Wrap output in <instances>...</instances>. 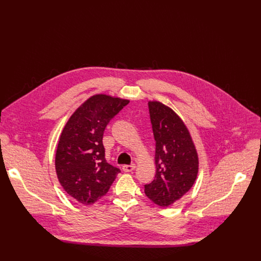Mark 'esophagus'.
<instances>
[{"mask_svg": "<svg viewBox=\"0 0 261 261\" xmlns=\"http://www.w3.org/2000/svg\"><path fill=\"white\" fill-rule=\"evenodd\" d=\"M135 169V164H130V165H124L123 166V170L125 172H131Z\"/></svg>", "mask_w": 261, "mask_h": 261, "instance_id": "obj_1", "label": "esophagus"}]
</instances>
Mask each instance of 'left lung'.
I'll return each mask as SVG.
<instances>
[{
	"label": "left lung",
	"mask_w": 261,
	"mask_h": 261,
	"mask_svg": "<svg viewBox=\"0 0 261 261\" xmlns=\"http://www.w3.org/2000/svg\"><path fill=\"white\" fill-rule=\"evenodd\" d=\"M148 111L156 140V175L144 185V193L165 207L191 189L198 173V155L188 128L170 107L148 101Z\"/></svg>",
	"instance_id": "1"
}]
</instances>
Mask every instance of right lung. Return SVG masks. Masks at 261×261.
I'll use <instances>...</instances> for the list:
<instances>
[{
    "label": "right lung",
    "instance_id": "1",
    "mask_svg": "<svg viewBox=\"0 0 261 261\" xmlns=\"http://www.w3.org/2000/svg\"><path fill=\"white\" fill-rule=\"evenodd\" d=\"M129 100L98 94L90 97L65 125L56 153V171L64 190L90 205L104 196L120 169L107 163L104 130Z\"/></svg>",
    "mask_w": 261,
    "mask_h": 261
}]
</instances>
